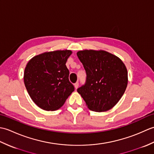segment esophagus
Here are the masks:
<instances>
[{
  "mask_svg": "<svg viewBox=\"0 0 154 154\" xmlns=\"http://www.w3.org/2000/svg\"><path fill=\"white\" fill-rule=\"evenodd\" d=\"M74 86H75V89H77V88H78V87H79V83H78V82H76V83H75V84H74Z\"/></svg>",
  "mask_w": 154,
  "mask_h": 154,
  "instance_id": "esophagus-1",
  "label": "esophagus"
}]
</instances>
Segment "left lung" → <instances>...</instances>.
Returning <instances> with one entry per match:
<instances>
[{
  "mask_svg": "<svg viewBox=\"0 0 154 154\" xmlns=\"http://www.w3.org/2000/svg\"><path fill=\"white\" fill-rule=\"evenodd\" d=\"M77 57L87 73L85 85L77 92L89 109L105 112L120 100L128 85V71L123 61L104 50L79 51Z\"/></svg>",
  "mask_w": 154,
  "mask_h": 154,
  "instance_id": "8db88e82",
  "label": "left lung"
}]
</instances>
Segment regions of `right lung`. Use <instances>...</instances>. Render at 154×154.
Masks as SVG:
<instances>
[{
	"mask_svg": "<svg viewBox=\"0 0 154 154\" xmlns=\"http://www.w3.org/2000/svg\"><path fill=\"white\" fill-rule=\"evenodd\" d=\"M71 54L67 50L45 52L28 62L24 73V85L32 100L40 109H59L74 91L65 65Z\"/></svg>",
	"mask_w": 154,
	"mask_h": 154,
	"instance_id": "obj_1",
	"label": "right lung"
}]
</instances>
